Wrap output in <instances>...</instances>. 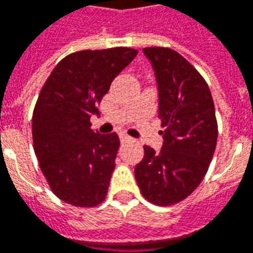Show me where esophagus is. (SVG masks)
Listing matches in <instances>:
<instances>
[{"instance_id":"1","label":"esophagus","mask_w":253,"mask_h":253,"mask_svg":"<svg viewBox=\"0 0 253 253\" xmlns=\"http://www.w3.org/2000/svg\"><path fill=\"white\" fill-rule=\"evenodd\" d=\"M130 140H131V137H128L126 134H120V141H122V142H127V141Z\"/></svg>"}]
</instances>
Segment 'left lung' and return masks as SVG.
I'll list each match as a JSON object with an SVG mask.
<instances>
[{"label": "left lung", "instance_id": "left-lung-1", "mask_svg": "<svg viewBox=\"0 0 253 253\" xmlns=\"http://www.w3.org/2000/svg\"><path fill=\"white\" fill-rule=\"evenodd\" d=\"M142 51L155 70L165 141L159 152L144 147L134 173L144 198L174 205L201 184L212 161L217 142L214 104L205 79L184 56L163 47Z\"/></svg>", "mask_w": 253, "mask_h": 253}]
</instances>
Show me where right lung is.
Masks as SVG:
<instances>
[{"instance_id": "1", "label": "right lung", "mask_w": 253, "mask_h": 253, "mask_svg": "<svg viewBox=\"0 0 253 253\" xmlns=\"http://www.w3.org/2000/svg\"><path fill=\"white\" fill-rule=\"evenodd\" d=\"M137 54L127 47L73 52L41 88L33 111V147L51 191L69 205L94 208L106 197L120 141L116 133L92 131L90 118Z\"/></svg>"}]
</instances>
